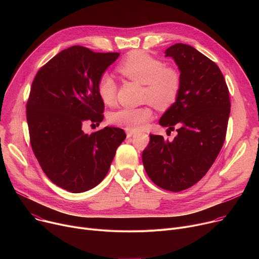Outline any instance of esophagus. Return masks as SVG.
Segmentation results:
<instances>
[{
	"label": "esophagus",
	"mask_w": 259,
	"mask_h": 259,
	"mask_svg": "<svg viewBox=\"0 0 259 259\" xmlns=\"http://www.w3.org/2000/svg\"><path fill=\"white\" fill-rule=\"evenodd\" d=\"M126 134H127V137L129 138V137H132L135 134V132L131 131V130H126Z\"/></svg>",
	"instance_id": "obj_1"
}]
</instances>
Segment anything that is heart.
<instances>
[{"mask_svg": "<svg viewBox=\"0 0 259 259\" xmlns=\"http://www.w3.org/2000/svg\"><path fill=\"white\" fill-rule=\"evenodd\" d=\"M118 70L126 78L144 85V100L151 101L159 108L171 105L178 96L181 84L178 71L146 52L130 53L119 64ZM116 92L114 79L108 73H103L97 82V93L101 101L106 105H112L116 100ZM152 117L153 109L150 105L126 106L110 114L109 121L126 130L136 131Z\"/></svg>", "mask_w": 259, "mask_h": 259, "instance_id": "1", "label": "heart"}]
</instances>
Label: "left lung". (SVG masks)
<instances>
[{
  "label": "left lung",
  "instance_id": "1",
  "mask_svg": "<svg viewBox=\"0 0 259 259\" xmlns=\"http://www.w3.org/2000/svg\"><path fill=\"white\" fill-rule=\"evenodd\" d=\"M180 70L176 101L159 123L175 130L170 142L151 134L142 153L144 169L161 189L180 192L208 172L224 145L231 112L230 92L217 64L194 47L175 44L165 51Z\"/></svg>",
  "mask_w": 259,
  "mask_h": 259
}]
</instances>
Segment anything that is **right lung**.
Wrapping results in <instances>:
<instances>
[{"label":"right lung","instance_id":"1","mask_svg":"<svg viewBox=\"0 0 259 259\" xmlns=\"http://www.w3.org/2000/svg\"><path fill=\"white\" fill-rule=\"evenodd\" d=\"M119 55L72 46L43 65L32 81L26 103L32 152L47 177L70 193L99 184L126 138L120 128L105 127L91 134L82 129L86 123L99 125L103 120L97 82Z\"/></svg>","mask_w":259,"mask_h":259}]
</instances>
